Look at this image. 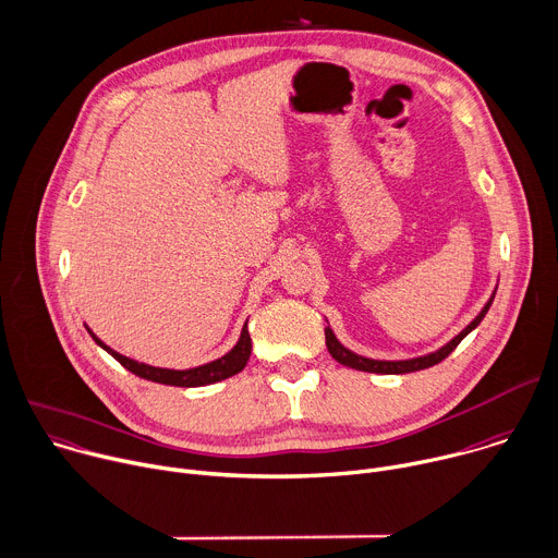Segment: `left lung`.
Returning <instances> with one entry per match:
<instances>
[{"instance_id": "left-lung-1", "label": "left lung", "mask_w": 558, "mask_h": 558, "mask_svg": "<svg viewBox=\"0 0 558 558\" xmlns=\"http://www.w3.org/2000/svg\"><path fill=\"white\" fill-rule=\"evenodd\" d=\"M495 292H497V290H493V294H490V299L486 301V305L482 307V312L458 333V337H453L447 345H441V348H437L435 352H428V354H424V356L404 359V361H376V359H367V356H361V354L348 350V348L337 339V333L331 331L329 325L325 327V345H327V352L331 354L333 361H339L341 365L352 367V369H361V372H369V374H411V372H420V369L433 367V365H437V363H441L444 359H447V356L469 337V333L482 323V318L486 316V312H488L490 305H493Z\"/></svg>"}]
</instances>
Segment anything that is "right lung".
<instances>
[{
  "instance_id": "right-lung-1",
  "label": "right lung",
  "mask_w": 558,
  "mask_h": 558,
  "mask_svg": "<svg viewBox=\"0 0 558 558\" xmlns=\"http://www.w3.org/2000/svg\"><path fill=\"white\" fill-rule=\"evenodd\" d=\"M87 331H89V337L94 339V343L98 348H102L109 356H114L132 374L141 376L145 380L160 383V385H171V387H204V385L227 380V378L240 374L246 367V363L251 359V348H253L251 333H248V320H246L244 327H242V333H240V341L235 343V348L231 352H227L221 359H215V361L204 363V365L193 367V369H167V367H154V365H147V363H138L130 356H123L117 350H111L109 345H105L89 327H87Z\"/></svg>"
}]
</instances>
